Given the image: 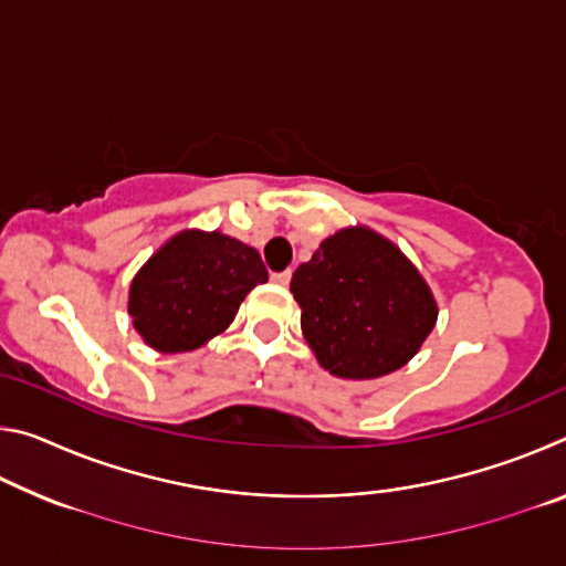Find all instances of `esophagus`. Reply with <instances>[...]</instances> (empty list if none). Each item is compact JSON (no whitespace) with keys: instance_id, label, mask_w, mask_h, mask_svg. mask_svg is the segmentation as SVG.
I'll return each instance as SVG.
<instances>
[{"instance_id":"34e87169","label":"esophagus","mask_w":566,"mask_h":566,"mask_svg":"<svg viewBox=\"0 0 566 566\" xmlns=\"http://www.w3.org/2000/svg\"><path fill=\"white\" fill-rule=\"evenodd\" d=\"M290 280H292V272L290 270L272 274V282H276V284H290Z\"/></svg>"}]
</instances>
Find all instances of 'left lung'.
Wrapping results in <instances>:
<instances>
[{"label":"left lung","instance_id":"1","mask_svg":"<svg viewBox=\"0 0 566 566\" xmlns=\"http://www.w3.org/2000/svg\"><path fill=\"white\" fill-rule=\"evenodd\" d=\"M290 290L319 364L344 379L405 367L437 322L434 296L415 264L364 227L324 239L296 266Z\"/></svg>","mask_w":566,"mask_h":566}]
</instances>
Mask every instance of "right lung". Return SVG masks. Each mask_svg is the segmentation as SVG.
Returning a JSON list of instances; mask_svg holds the SVG:
<instances>
[{
  "mask_svg": "<svg viewBox=\"0 0 566 566\" xmlns=\"http://www.w3.org/2000/svg\"><path fill=\"white\" fill-rule=\"evenodd\" d=\"M264 282L256 249L219 232H181L134 276V329L159 352L197 349L224 332L244 296Z\"/></svg>",
  "mask_w": 566,
  "mask_h": 566,
  "instance_id": "obj_1",
  "label": "right lung"
}]
</instances>
